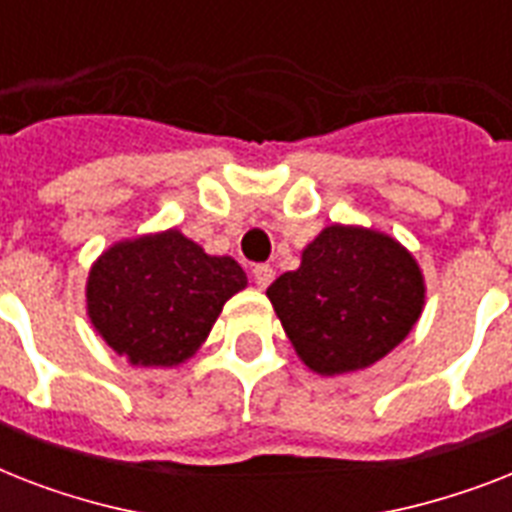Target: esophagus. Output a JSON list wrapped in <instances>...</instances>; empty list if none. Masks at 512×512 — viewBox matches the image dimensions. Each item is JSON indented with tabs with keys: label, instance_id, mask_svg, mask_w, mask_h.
Here are the masks:
<instances>
[{
	"label": "esophagus",
	"instance_id": "1",
	"mask_svg": "<svg viewBox=\"0 0 512 512\" xmlns=\"http://www.w3.org/2000/svg\"><path fill=\"white\" fill-rule=\"evenodd\" d=\"M273 276H276V271H273L271 265H255V268H252V279H255L257 289L268 287L273 281Z\"/></svg>",
	"mask_w": 512,
	"mask_h": 512
}]
</instances>
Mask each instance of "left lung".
Returning a JSON list of instances; mask_svg holds the SVG:
<instances>
[{"instance_id":"obj_1","label":"left lung","mask_w":512,"mask_h":512,"mask_svg":"<svg viewBox=\"0 0 512 512\" xmlns=\"http://www.w3.org/2000/svg\"><path fill=\"white\" fill-rule=\"evenodd\" d=\"M265 295L300 361L335 377L377 364L406 340L425 308V279L393 236L335 223Z\"/></svg>"}]
</instances>
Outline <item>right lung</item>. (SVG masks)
<instances>
[{
	"label": "right lung",
	"mask_w": 512,
	"mask_h": 512,
	"mask_svg": "<svg viewBox=\"0 0 512 512\" xmlns=\"http://www.w3.org/2000/svg\"><path fill=\"white\" fill-rule=\"evenodd\" d=\"M244 287L233 257L207 255L167 228L111 244L92 263L84 295L90 324L114 353L132 366H180Z\"/></svg>",
	"instance_id": "1"
}]
</instances>
